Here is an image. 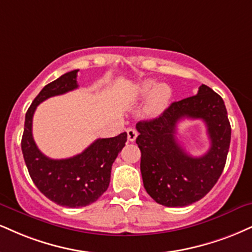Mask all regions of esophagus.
<instances>
[{
    "label": "esophagus",
    "instance_id": "esophagus-1",
    "mask_svg": "<svg viewBox=\"0 0 252 252\" xmlns=\"http://www.w3.org/2000/svg\"><path fill=\"white\" fill-rule=\"evenodd\" d=\"M126 134H128V141L130 142H134L136 137H137V131L134 128L126 129Z\"/></svg>",
    "mask_w": 252,
    "mask_h": 252
}]
</instances>
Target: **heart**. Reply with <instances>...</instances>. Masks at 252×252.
<instances>
[{
    "instance_id": "1",
    "label": "heart",
    "mask_w": 252,
    "mask_h": 252,
    "mask_svg": "<svg viewBox=\"0 0 252 252\" xmlns=\"http://www.w3.org/2000/svg\"><path fill=\"white\" fill-rule=\"evenodd\" d=\"M139 94L144 97H151V111L159 114L168 104L171 92L166 86H157L154 81H147L139 87Z\"/></svg>"
}]
</instances>
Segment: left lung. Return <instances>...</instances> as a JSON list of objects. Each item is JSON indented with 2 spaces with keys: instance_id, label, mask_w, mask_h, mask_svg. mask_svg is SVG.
<instances>
[{
  "instance_id": "obj_1",
  "label": "left lung",
  "mask_w": 252,
  "mask_h": 252,
  "mask_svg": "<svg viewBox=\"0 0 252 252\" xmlns=\"http://www.w3.org/2000/svg\"><path fill=\"white\" fill-rule=\"evenodd\" d=\"M183 118L202 119L211 148L193 158L175 139V126ZM143 184L151 198L164 207H187L203 198L222 175L231 139L223 98L205 84L197 95L174 102L159 115L136 124Z\"/></svg>"
}]
</instances>
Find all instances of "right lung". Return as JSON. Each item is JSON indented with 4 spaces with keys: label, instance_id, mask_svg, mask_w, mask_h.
I'll return each instance as SVG.
<instances>
[{
    "label": "right lung",
    "instance_id": "1",
    "mask_svg": "<svg viewBox=\"0 0 252 252\" xmlns=\"http://www.w3.org/2000/svg\"><path fill=\"white\" fill-rule=\"evenodd\" d=\"M77 70L47 84L32 101L24 121L21 142L24 162L37 189L50 201L68 208H81L96 202L108 189L111 166L126 145V132L98 138L76 156L51 159L38 150L32 137V116L39 103L53 96L77 89Z\"/></svg>",
    "mask_w": 252,
    "mask_h": 252
}]
</instances>
